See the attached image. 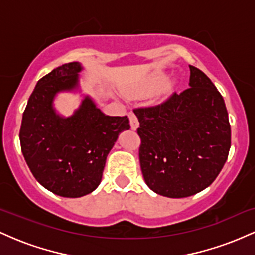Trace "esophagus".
<instances>
[{
    "instance_id": "esophagus-1",
    "label": "esophagus",
    "mask_w": 255,
    "mask_h": 255,
    "mask_svg": "<svg viewBox=\"0 0 255 255\" xmlns=\"http://www.w3.org/2000/svg\"><path fill=\"white\" fill-rule=\"evenodd\" d=\"M128 116H129V121H130V128L133 130H135L137 127H139V121H137L136 116L134 115L133 113H129L128 114Z\"/></svg>"
}]
</instances>
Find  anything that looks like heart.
Segmentation results:
<instances>
[{"mask_svg":"<svg viewBox=\"0 0 255 255\" xmlns=\"http://www.w3.org/2000/svg\"><path fill=\"white\" fill-rule=\"evenodd\" d=\"M160 81H162V77L160 75H151V77H148L144 83L141 84V86L137 87V90L140 91H153L154 89H157L158 85L160 84Z\"/></svg>","mask_w":255,"mask_h":255,"instance_id":"obj_1","label":"heart"}]
</instances>
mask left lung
<instances>
[{
    "label": "left lung",
    "instance_id": "1",
    "mask_svg": "<svg viewBox=\"0 0 255 255\" xmlns=\"http://www.w3.org/2000/svg\"><path fill=\"white\" fill-rule=\"evenodd\" d=\"M189 89L139 108V159L157 194L186 198L211 184L227 162L231 129L224 99L207 75L189 66Z\"/></svg>",
    "mask_w": 255,
    "mask_h": 255
}]
</instances>
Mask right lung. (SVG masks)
<instances>
[{"mask_svg": "<svg viewBox=\"0 0 255 255\" xmlns=\"http://www.w3.org/2000/svg\"><path fill=\"white\" fill-rule=\"evenodd\" d=\"M79 62L62 64L38 81L20 128L24 158L44 188L64 198H80L99 186L107 157L120 133L130 128L127 116H108L90 96L73 115L54 107L60 92L80 91Z\"/></svg>", "mask_w": 255, "mask_h": 255, "instance_id": "1", "label": "right lung"}]
</instances>
